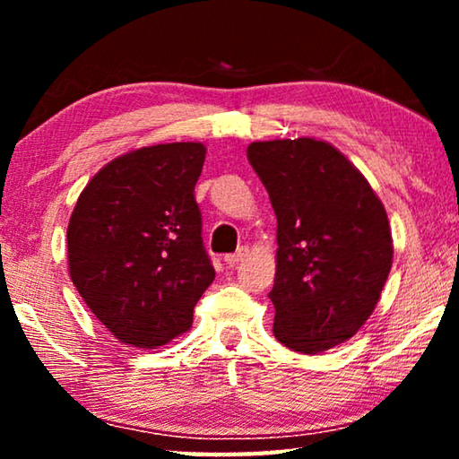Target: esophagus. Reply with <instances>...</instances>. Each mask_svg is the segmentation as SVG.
Masks as SVG:
<instances>
[{
	"label": "esophagus",
	"mask_w": 459,
	"mask_h": 459,
	"mask_svg": "<svg viewBox=\"0 0 459 459\" xmlns=\"http://www.w3.org/2000/svg\"><path fill=\"white\" fill-rule=\"evenodd\" d=\"M247 253H248V248L247 247H240L237 253L227 255V257H224V263H227L229 267H235V265H238V263L247 257Z\"/></svg>",
	"instance_id": "obj_1"
}]
</instances>
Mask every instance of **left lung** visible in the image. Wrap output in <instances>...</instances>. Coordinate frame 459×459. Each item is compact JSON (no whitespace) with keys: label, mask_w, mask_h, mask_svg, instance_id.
Here are the masks:
<instances>
[{"label":"left lung","mask_w":459,"mask_h":459,"mask_svg":"<svg viewBox=\"0 0 459 459\" xmlns=\"http://www.w3.org/2000/svg\"><path fill=\"white\" fill-rule=\"evenodd\" d=\"M247 158L277 216L275 338L330 351L368 320L391 273L383 202L344 153L312 137L253 142Z\"/></svg>","instance_id":"left-lung-1"}]
</instances>
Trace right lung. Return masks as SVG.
<instances>
[{
	"label": "right lung",
	"mask_w": 459,
	"mask_h": 459,
	"mask_svg": "<svg viewBox=\"0 0 459 459\" xmlns=\"http://www.w3.org/2000/svg\"><path fill=\"white\" fill-rule=\"evenodd\" d=\"M206 147L134 150L92 176L68 222V271L84 304L115 338L168 344L192 325L214 281L194 198Z\"/></svg>",
	"instance_id": "add662e5"
}]
</instances>
